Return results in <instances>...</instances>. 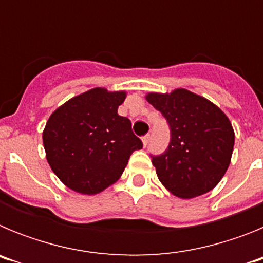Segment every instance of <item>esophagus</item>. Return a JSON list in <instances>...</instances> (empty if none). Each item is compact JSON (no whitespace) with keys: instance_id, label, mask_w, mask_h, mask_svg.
I'll use <instances>...</instances> for the list:
<instances>
[{"instance_id":"esophagus-1","label":"esophagus","mask_w":263,"mask_h":263,"mask_svg":"<svg viewBox=\"0 0 263 263\" xmlns=\"http://www.w3.org/2000/svg\"><path fill=\"white\" fill-rule=\"evenodd\" d=\"M148 141H150V134H146L145 137H142V143L145 147L148 145Z\"/></svg>"}]
</instances>
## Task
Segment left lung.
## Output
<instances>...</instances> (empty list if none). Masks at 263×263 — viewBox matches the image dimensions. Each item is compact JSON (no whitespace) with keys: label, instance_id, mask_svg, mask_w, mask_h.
I'll use <instances>...</instances> for the list:
<instances>
[{"label":"left lung","instance_id":"1","mask_svg":"<svg viewBox=\"0 0 263 263\" xmlns=\"http://www.w3.org/2000/svg\"><path fill=\"white\" fill-rule=\"evenodd\" d=\"M170 125L163 154L153 157L160 183L182 199L200 196L218 184L231 164L234 130L221 109L183 88L146 95Z\"/></svg>","mask_w":263,"mask_h":263}]
</instances>
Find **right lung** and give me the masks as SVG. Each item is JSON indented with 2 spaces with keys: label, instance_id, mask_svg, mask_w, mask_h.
<instances>
[{
  "label": "right lung",
  "instance_id": "1",
  "mask_svg": "<svg viewBox=\"0 0 263 263\" xmlns=\"http://www.w3.org/2000/svg\"><path fill=\"white\" fill-rule=\"evenodd\" d=\"M126 92L93 88L53 111L43 130L46 158L72 191L96 195L116 183L130 155L142 148L129 118L118 116Z\"/></svg>",
  "mask_w": 263,
  "mask_h": 263
}]
</instances>
